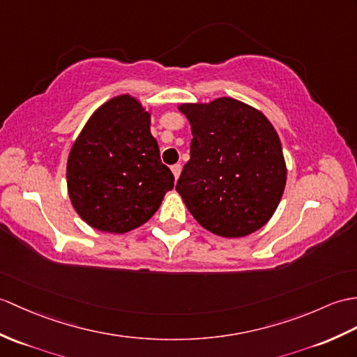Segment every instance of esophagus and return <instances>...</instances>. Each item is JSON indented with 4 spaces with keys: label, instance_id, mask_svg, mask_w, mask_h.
I'll use <instances>...</instances> for the list:
<instances>
[{
    "label": "esophagus",
    "instance_id": "obj_1",
    "mask_svg": "<svg viewBox=\"0 0 357 357\" xmlns=\"http://www.w3.org/2000/svg\"><path fill=\"white\" fill-rule=\"evenodd\" d=\"M172 172H173V175H175V179H178L181 175V164L172 165Z\"/></svg>",
    "mask_w": 357,
    "mask_h": 357
}]
</instances>
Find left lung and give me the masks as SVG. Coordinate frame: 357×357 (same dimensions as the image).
Masks as SVG:
<instances>
[{
  "mask_svg": "<svg viewBox=\"0 0 357 357\" xmlns=\"http://www.w3.org/2000/svg\"><path fill=\"white\" fill-rule=\"evenodd\" d=\"M192 126L190 160L176 192L201 225L222 237L260 229L277 210L286 185L280 138L264 115L220 97L181 105Z\"/></svg>",
  "mask_w": 357,
  "mask_h": 357,
  "instance_id": "left-lung-1",
  "label": "left lung"
}]
</instances>
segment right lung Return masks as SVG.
<instances>
[{
    "label": "right lung",
    "mask_w": 357,
    "mask_h": 357,
    "mask_svg": "<svg viewBox=\"0 0 357 357\" xmlns=\"http://www.w3.org/2000/svg\"><path fill=\"white\" fill-rule=\"evenodd\" d=\"M173 182L151 134V114L130 96L115 97L91 115L66 164L74 210L105 233L123 234L143 225Z\"/></svg>",
    "instance_id": "right-lung-1"
}]
</instances>
